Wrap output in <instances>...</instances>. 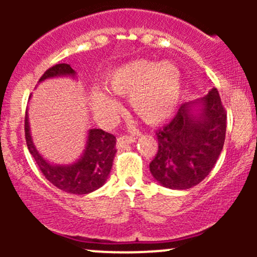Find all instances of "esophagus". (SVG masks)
I'll return each mask as SVG.
<instances>
[{
	"mask_svg": "<svg viewBox=\"0 0 257 257\" xmlns=\"http://www.w3.org/2000/svg\"><path fill=\"white\" fill-rule=\"evenodd\" d=\"M137 141V138L134 137H120L117 139V149H123L129 144H133Z\"/></svg>",
	"mask_w": 257,
	"mask_h": 257,
	"instance_id": "esophagus-1",
	"label": "esophagus"
}]
</instances>
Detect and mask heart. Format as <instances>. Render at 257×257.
<instances>
[{"instance_id": "obj_1", "label": "heart", "mask_w": 257, "mask_h": 257, "mask_svg": "<svg viewBox=\"0 0 257 257\" xmlns=\"http://www.w3.org/2000/svg\"><path fill=\"white\" fill-rule=\"evenodd\" d=\"M102 87L89 93L90 107L100 122L110 124L118 116L120 105L112 95L128 96L135 116L150 125H158L173 116L180 104L184 77L172 60L155 63L137 59L117 66L106 76Z\"/></svg>"}]
</instances>
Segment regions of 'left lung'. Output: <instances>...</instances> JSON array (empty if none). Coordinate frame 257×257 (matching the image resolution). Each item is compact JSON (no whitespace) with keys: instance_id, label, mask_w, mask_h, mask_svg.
<instances>
[{"instance_id":"left-lung-1","label":"left lung","mask_w":257,"mask_h":257,"mask_svg":"<svg viewBox=\"0 0 257 257\" xmlns=\"http://www.w3.org/2000/svg\"><path fill=\"white\" fill-rule=\"evenodd\" d=\"M226 137V112L216 88L181 105L172 122L157 133L158 152L150 172L159 185L188 190L211 172Z\"/></svg>"}]
</instances>
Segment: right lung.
<instances>
[{"label":"right lung","instance_id":"obj_1","mask_svg":"<svg viewBox=\"0 0 257 257\" xmlns=\"http://www.w3.org/2000/svg\"><path fill=\"white\" fill-rule=\"evenodd\" d=\"M60 77L77 79V72L69 64H58L47 70L38 83ZM25 138L29 152L41 172L59 190L73 194H87L96 191L107 181L116 155V138L110 133L96 128L89 129L81 156L69 164H54L41 155L32 140L28 110L25 113Z\"/></svg>","mask_w":257,"mask_h":257}]
</instances>
